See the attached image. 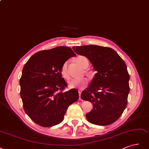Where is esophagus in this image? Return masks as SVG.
I'll return each instance as SVG.
<instances>
[{"mask_svg":"<svg viewBox=\"0 0 149 149\" xmlns=\"http://www.w3.org/2000/svg\"><path fill=\"white\" fill-rule=\"evenodd\" d=\"M79 99H80V95H81V90H79Z\"/></svg>","mask_w":149,"mask_h":149,"instance_id":"1","label":"esophagus"}]
</instances>
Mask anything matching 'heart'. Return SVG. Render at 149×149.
<instances>
[{"mask_svg":"<svg viewBox=\"0 0 149 149\" xmlns=\"http://www.w3.org/2000/svg\"><path fill=\"white\" fill-rule=\"evenodd\" d=\"M75 62L77 63L80 66L83 68H86L88 66V61L87 59L84 56H78L75 59ZM68 63L65 62V63L62 65L61 70V74L62 77L64 79H68L69 75L68 73ZM86 83H87V80L84 79H72L69 81V87L70 88H78L84 86Z\"/></svg>","mask_w":149,"mask_h":149,"instance_id":"heart-1","label":"heart"}]
</instances>
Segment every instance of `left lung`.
I'll use <instances>...</instances> for the list:
<instances>
[{
	"label": "left lung",
	"instance_id": "1",
	"mask_svg": "<svg viewBox=\"0 0 149 149\" xmlns=\"http://www.w3.org/2000/svg\"><path fill=\"white\" fill-rule=\"evenodd\" d=\"M72 49L77 54L87 57L97 72L90 85L81 93V99L93 104L92 110L86 118L96 125L113 123L125 109L130 90L125 62L110 47L88 45Z\"/></svg>",
	"mask_w": 149,
	"mask_h": 149
}]
</instances>
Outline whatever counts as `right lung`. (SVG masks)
<instances>
[{
  "mask_svg": "<svg viewBox=\"0 0 149 149\" xmlns=\"http://www.w3.org/2000/svg\"><path fill=\"white\" fill-rule=\"evenodd\" d=\"M76 54L69 47L59 46L39 51L24 65L20 80L23 108L32 121L42 127L61 123L68 108L79 99V92L71 89L62 78V65Z\"/></svg>",
  "mask_w": 149,
  "mask_h": 149,
  "instance_id": "add662e5",
  "label": "right lung"
}]
</instances>
